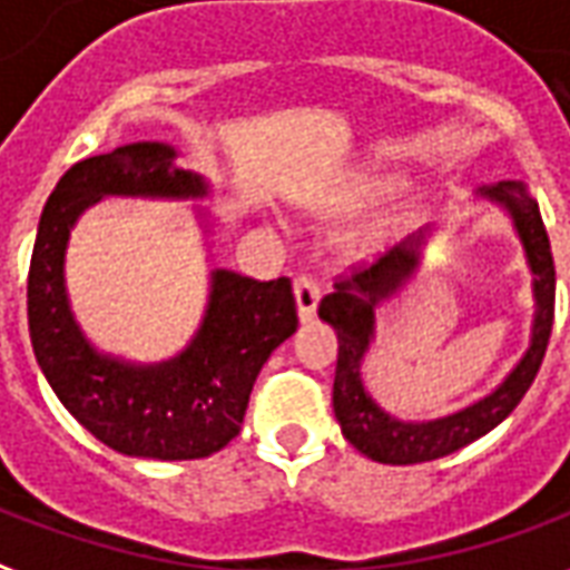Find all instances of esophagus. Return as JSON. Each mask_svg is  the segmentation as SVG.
Segmentation results:
<instances>
[{
    "label": "esophagus",
    "instance_id": "1",
    "mask_svg": "<svg viewBox=\"0 0 570 570\" xmlns=\"http://www.w3.org/2000/svg\"><path fill=\"white\" fill-rule=\"evenodd\" d=\"M294 301H297V313H301L303 322L313 318L318 301H322V285L313 276H297L294 279Z\"/></svg>",
    "mask_w": 570,
    "mask_h": 570
}]
</instances>
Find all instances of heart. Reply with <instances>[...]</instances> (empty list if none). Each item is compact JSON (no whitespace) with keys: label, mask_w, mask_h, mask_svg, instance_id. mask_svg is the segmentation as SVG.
I'll return each mask as SVG.
<instances>
[{"label":"heart","mask_w":570,"mask_h":570,"mask_svg":"<svg viewBox=\"0 0 570 570\" xmlns=\"http://www.w3.org/2000/svg\"><path fill=\"white\" fill-rule=\"evenodd\" d=\"M389 188H392V178H348L346 185H340L336 190H331V194L315 206V215H318L322 222H340V218H348V215H355V212H361L364 206H371L373 199H380ZM367 243H371V236H358V239L352 243V252H361Z\"/></svg>","instance_id":"b5f03b06"}]
</instances>
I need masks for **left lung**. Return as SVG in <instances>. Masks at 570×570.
I'll use <instances>...</instances> for the list:
<instances>
[{"mask_svg": "<svg viewBox=\"0 0 570 570\" xmlns=\"http://www.w3.org/2000/svg\"><path fill=\"white\" fill-rule=\"evenodd\" d=\"M480 197L504 206L507 215L513 218L519 239L525 245V257L534 276V306H538L529 352L483 401L431 422H401L376 406V401L367 394L361 382V361L373 340L376 306L389 301L416 273L422 234L394 245L389 255L380 257L371 267H355L348 276H340L334 291L318 306V315L334 327L340 340L334 376L336 422L343 428V438L367 459L382 464H419L459 452L461 446L501 425L517 410L541 371L543 352L550 343L552 313H556V267H552L550 236L543 227L541 209L534 197H529L522 181H498L492 188H480Z\"/></svg>", "mask_w": 570, "mask_h": 570, "instance_id": "obj_1", "label": "left lung"}]
</instances>
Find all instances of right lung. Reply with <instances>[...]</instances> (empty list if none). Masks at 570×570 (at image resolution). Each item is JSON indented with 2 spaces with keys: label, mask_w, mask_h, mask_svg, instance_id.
Returning a JSON list of instances; mask_svg holds the SVG:
<instances>
[{
  "label": "right lung",
  "mask_w": 570,
  "mask_h": 570,
  "mask_svg": "<svg viewBox=\"0 0 570 570\" xmlns=\"http://www.w3.org/2000/svg\"><path fill=\"white\" fill-rule=\"evenodd\" d=\"M173 160L176 148L164 142L120 145L78 160L45 203L27 282L29 340L60 404L115 452L160 461L224 450L243 428L264 361L297 331L291 279L212 269L203 325L176 358L127 364L87 343L66 297L69 230L87 206L111 194L206 197V181Z\"/></svg>",
  "instance_id": "add662e5"
}]
</instances>
